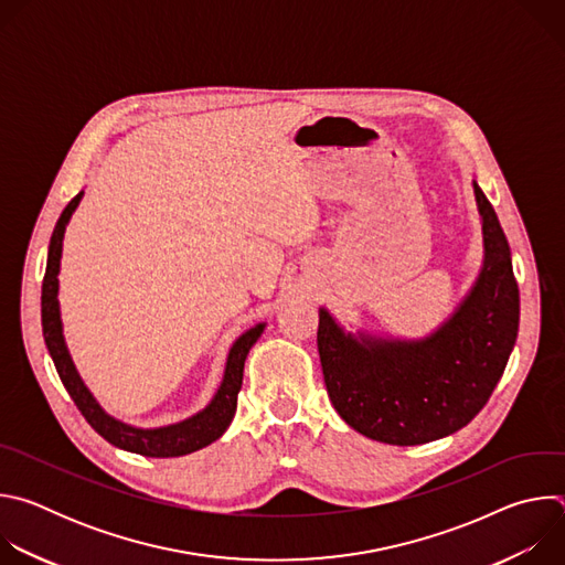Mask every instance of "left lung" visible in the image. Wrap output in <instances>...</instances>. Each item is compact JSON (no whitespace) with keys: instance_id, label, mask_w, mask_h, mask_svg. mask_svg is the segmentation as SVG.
<instances>
[{"instance_id":"obj_1","label":"left lung","mask_w":565,"mask_h":565,"mask_svg":"<svg viewBox=\"0 0 565 565\" xmlns=\"http://www.w3.org/2000/svg\"><path fill=\"white\" fill-rule=\"evenodd\" d=\"M486 264L447 324L423 342H358L319 310L317 349L335 412L388 445L445 438L488 405L519 333V286L499 216L473 183Z\"/></svg>"}]
</instances>
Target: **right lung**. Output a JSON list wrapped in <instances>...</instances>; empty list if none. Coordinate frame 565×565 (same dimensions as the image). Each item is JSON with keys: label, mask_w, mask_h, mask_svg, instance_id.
I'll return each instance as SVG.
<instances>
[{"label": "right lung", "mask_w": 565, "mask_h": 565, "mask_svg": "<svg viewBox=\"0 0 565 565\" xmlns=\"http://www.w3.org/2000/svg\"><path fill=\"white\" fill-rule=\"evenodd\" d=\"M79 199H83V192L75 194L68 201V205L64 207V212L55 223L51 246H49L46 273L42 281V331H44L46 349L57 369V375L64 388L68 391L71 399L75 402L79 414H83L85 420L114 447H120L125 451H134L140 456H151V458H174V456H185L196 449H203L205 445L221 438L234 418L236 397L241 391V382H244V364H246L248 351L264 333V324L250 329L234 342L227 355V366H225V377L221 382V388L210 402V407H205L194 418L172 427H163V429H134L107 416L98 407V402L94 399L89 388L83 384V380H79L68 358V351L62 338V321H60V308H57V270H60L64 227L73 210L77 207Z\"/></svg>", "instance_id": "1"}]
</instances>
